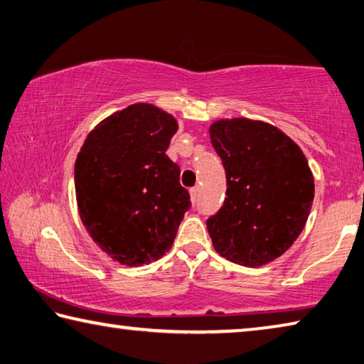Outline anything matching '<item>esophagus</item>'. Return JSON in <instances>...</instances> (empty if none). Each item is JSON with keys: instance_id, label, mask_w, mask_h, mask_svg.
<instances>
[{"instance_id": "1", "label": "esophagus", "mask_w": 364, "mask_h": 364, "mask_svg": "<svg viewBox=\"0 0 364 364\" xmlns=\"http://www.w3.org/2000/svg\"><path fill=\"white\" fill-rule=\"evenodd\" d=\"M189 194H191V200L196 202L197 197H199V186H194L189 189Z\"/></svg>"}]
</instances>
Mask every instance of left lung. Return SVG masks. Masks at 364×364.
I'll return each mask as SVG.
<instances>
[{"label": "left lung", "instance_id": "left-lung-1", "mask_svg": "<svg viewBox=\"0 0 364 364\" xmlns=\"http://www.w3.org/2000/svg\"><path fill=\"white\" fill-rule=\"evenodd\" d=\"M208 132L228 178L226 200L207 220L211 242L235 264L266 266L306 226L315 193L312 170L301 148L269 122L218 119Z\"/></svg>", "mask_w": 364, "mask_h": 364}]
</instances>
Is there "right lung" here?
<instances>
[{"instance_id": "obj_1", "label": "right lung", "mask_w": 364, "mask_h": 364, "mask_svg": "<svg viewBox=\"0 0 364 364\" xmlns=\"http://www.w3.org/2000/svg\"><path fill=\"white\" fill-rule=\"evenodd\" d=\"M176 130L167 111L135 103L97 124L77 153L79 216L92 240L122 266L167 253L191 207L180 167L165 154Z\"/></svg>"}]
</instances>
